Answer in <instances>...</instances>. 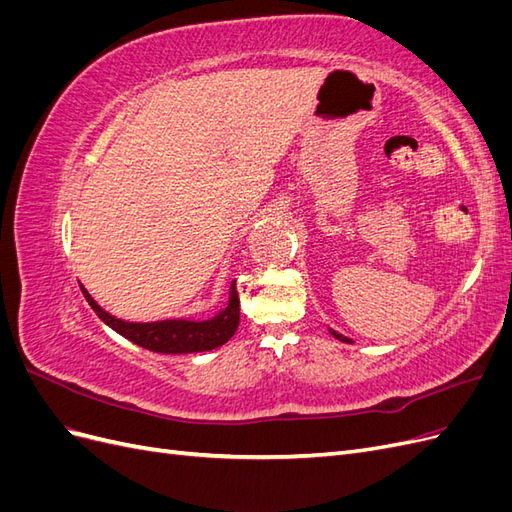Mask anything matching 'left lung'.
<instances>
[{"instance_id":"1","label":"left lung","mask_w":512,"mask_h":512,"mask_svg":"<svg viewBox=\"0 0 512 512\" xmlns=\"http://www.w3.org/2000/svg\"><path fill=\"white\" fill-rule=\"evenodd\" d=\"M329 331H331V335H333L335 339H339V342H346V344H352L348 337H344V335H339V333H337V331H333V329H329Z\"/></svg>"}]
</instances>
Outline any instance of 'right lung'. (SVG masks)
Masks as SVG:
<instances>
[{"label":"right lung","mask_w":512,"mask_h":512,"mask_svg":"<svg viewBox=\"0 0 512 512\" xmlns=\"http://www.w3.org/2000/svg\"><path fill=\"white\" fill-rule=\"evenodd\" d=\"M87 303L98 314L102 322L123 335L136 346L147 348L160 354H190V352H207L224 346L235 335L239 327V292L235 282L230 286V299L226 309L211 320H162V322H126L119 320L91 299V294L81 288Z\"/></svg>","instance_id":"obj_1"}]
</instances>
